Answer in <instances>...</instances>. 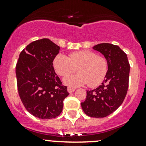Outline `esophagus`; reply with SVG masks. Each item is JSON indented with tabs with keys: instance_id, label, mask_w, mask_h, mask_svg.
Wrapping results in <instances>:
<instances>
[{
	"instance_id": "34e87169",
	"label": "esophagus",
	"mask_w": 146,
	"mask_h": 146,
	"mask_svg": "<svg viewBox=\"0 0 146 146\" xmlns=\"http://www.w3.org/2000/svg\"><path fill=\"white\" fill-rule=\"evenodd\" d=\"M67 90H68V92L69 93H71V92H74L76 90H75L74 88H71V87H68V88H67Z\"/></svg>"
}]
</instances>
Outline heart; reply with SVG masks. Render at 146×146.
Segmentation results:
<instances>
[{"mask_svg":"<svg viewBox=\"0 0 146 146\" xmlns=\"http://www.w3.org/2000/svg\"><path fill=\"white\" fill-rule=\"evenodd\" d=\"M53 66L60 76L73 73L78 68V74L67 76L64 79L66 85L73 87L87 84L90 87H96L102 83L108 70L106 59L90 50L75 52L68 56L58 54L54 59Z\"/></svg>","mask_w":146,"mask_h":146,"instance_id":"1","label":"heart"}]
</instances>
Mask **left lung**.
Returning a JSON list of instances; mask_svg holds the SVG:
<instances>
[{
    "instance_id": "1",
    "label": "left lung",
    "mask_w": 146,
    "mask_h": 146,
    "mask_svg": "<svg viewBox=\"0 0 146 146\" xmlns=\"http://www.w3.org/2000/svg\"><path fill=\"white\" fill-rule=\"evenodd\" d=\"M93 49L99 52L108 61V70L101 85L87 91L81 106L86 115L92 117H105L117 110L122 104L129 87L130 65L127 54L117 45L101 43Z\"/></svg>"
}]
</instances>
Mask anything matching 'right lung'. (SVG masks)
<instances>
[{
  "mask_svg": "<svg viewBox=\"0 0 146 146\" xmlns=\"http://www.w3.org/2000/svg\"><path fill=\"white\" fill-rule=\"evenodd\" d=\"M59 50V46L47 38L33 41L21 52L16 65L21 102L31 114L42 119L59 116L69 94L53 67Z\"/></svg>",
  "mask_w": 146,
  "mask_h": 146,
  "instance_id": "1",
  "label": "right lung"
}]
</instances>
